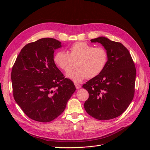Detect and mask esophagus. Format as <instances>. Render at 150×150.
I'll use <instances>...</instances> for the list:
<instances>
[{
    "instance_id": "esophagus-1",
    "label": "esophagus",
    "mask_w": 150,
    "mask_h": 150,
    "mask_svg": "<svg viewBox=\"0 0 150 150\" xmlns=\"http://www.w3.org/2000/svg\"><path fill=\"white\" fill-rule=\"evenodd\" d=\"M75 86H76V89H80L81 88V85L80 84H75Z\"/></svg>"
}]
</instances>
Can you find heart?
Here are the masks:
<instances>
[{
	"instance_id": "1",
	"label": "heart",
	"mask_w": 150,
	"mask_h": 150,
	"mask_svg": "<svg viewBox=\"0 0 150 150\" xmlns=\"http://www.w3.org/2000/svg\"><path fill=\"white\" fill-rule=\"evenodd\" d=\"M108 59V52L104 47H94L83 42L72 44L69 53L60 51L54 56L56 66L66 72H69L75 65L77 66L75 70L66 74L76 83H81L87 78H93L98 76L105 68Z\"/></svg>"
}]
</instances>
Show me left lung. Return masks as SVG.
<instances>
[{
    "label": "left lung",
    "instance_id": "left-lung-1",
    "mask_svg": "<svg viewBox=\"0 0 150 150\" xmlns=\"http://www.w3.org/2000/svg\"><path fill=\"white\" fill-rule=\"evenodd\" d=\"M91 42L100 43L108 52V59L101 73L83 86L89 93L84 109L99 120L115 118L126 110L133 99L134 64L128 50L121 43L105 37L91 39Z\"/></svg>",
    "mask_w": 150,
    "mask_h": 150
}]
</instances>
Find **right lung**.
<instances>
[{
  "label": "right lung",
  "mask_w": 150,
  "mask_h": 150,
  "mask_svg": "<svg viewBox=\"0 0 150 150\" xmlns=\"http://www.w3.org/2000/svg\"><path fill=\"white\" fill-rule=\"evenodd\" d=\"M62 46L53 38H42L21 49L12 67L11 80L16 102L29 118L50 122L64 111L76 91L54 62V50Z\"/></svg>",
  "instance_id": "1"
}]
</instances>
